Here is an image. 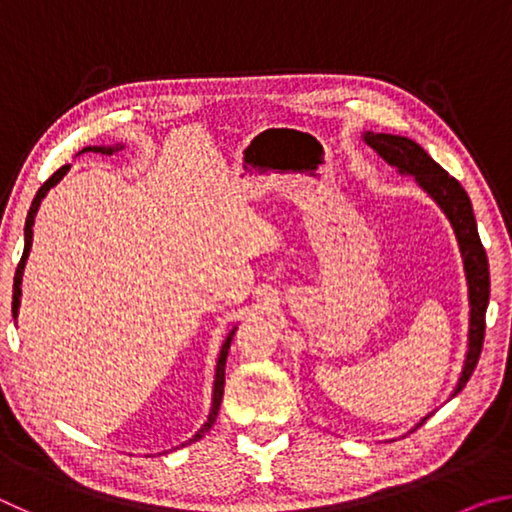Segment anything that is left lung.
Instances as JSON below:
<instances>
[{
    "instance_id": "left-lung-1",
    "label": "left lung",
    "mask_w": 512,
    "mask_h": 512,
    "mask_svg": "<svg viewBox=\"0 0 512 512\" xmlns=\"http://www.w3.org/2000/svg\"><path fill=\"white\" fill-rule=\"evenodd\" d=\"M363 140H366V144L372 146L388 164L400 169V173H411V176H415L418 185L440 205V210L447 214L449 223L454 225L465 264L467 289H470V343H467L465 366L454 391V395H458L465 388L467 379L472 377L476 363H479L485 336V309H488L490 300L488 255H485V248L479 239V230H476L470 196H467V192L454 176H449L438 162H433L429 158V153L424 151L420 144H415L409 137L388 133H366Z\"/></svg>"
}]
</instances>
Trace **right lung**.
<instances>
[{
	"mask_svg": "<svg viewBox=\"0 0 512 512\" xmlns=\"http://www.w3.org/2000/svg\"><path fill=\"white\" fill-rule=\"evenodd\" d=\"M85 151H101V153H112L115 149H106V146H85V149L81 151V153H85ZM69 171V164H65V167H60L54 176H51L49 180H45V183H42V187L38 189V194H36V198H33V203H31V210H29V214H27V223H24V253H22V259H20V264H17V268H15V277H13V318H17V307H20V296H22V289H20V284H22V271H24V262H27V257H29V250H31V241H33V221H36V212H38V207H40V201L42 198H45V194L49 192L51 187H54L56 183H60V178L65 176V173ZM237 329V327H235ZM235 329H232V332L228 334V339H225V343H223V348H221V354H219V363H216V379H214V397H212V411H210V418H207V422L203 424L201 427V431L196 433V436L189 440V443H194V440H198V438H203V433H207L212 429V424L216 422V415H219V409H221V400H223V384H225V359H228V350H230V343H232V336H235ZM187 445V443H185ZM183 445V447H185Z\"/></svg>",
	"mask_w": 512,
	"mask_h": 512,
	"instance_id": "add662e5",
	"label": "right lung"
}]
</instances>
